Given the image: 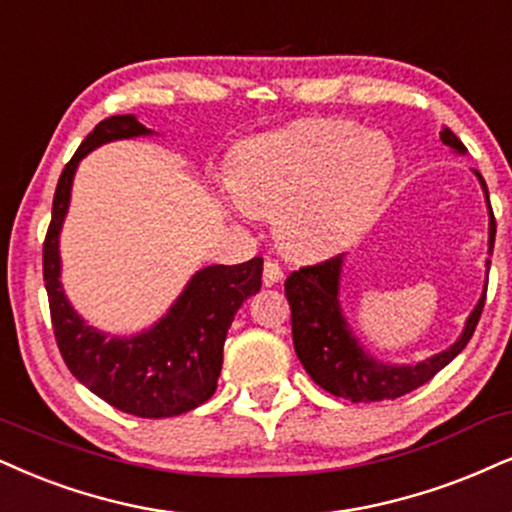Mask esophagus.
<instances>
[{
    "label": "esophagus",
    "instance_id": "esophagus-1",
    "mask_svg": "<svg viewBox=\"0 0 512 512\" xmlns=\"http://www.w3.org/2000/svg\"><path fill=\"white\" fill-rule=\"evenodd\" d=\"M282 277H285V270H282L280 263L273 261V258H266V263H263V285L273 287Z\"/></svg>",
    "mask_w": 512,
    "mask_h": 512
}]
</instances>
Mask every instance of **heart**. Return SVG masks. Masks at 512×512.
Instances as JSON below:
<instances>
[{
	"label": "heart",
	"instance_id": "obj_1",
	"mask_svg": "<svg viewBox=\"0 0 512 512\" xmlns=\"http://www.w3.org/2000/svg\"><path fill=\"white\" fill-rule=\"evenodd\" d=\"M394 175L382 135L346 121H306L251 140L237 154L232 197L239 208L273 213L292 256H323L372 218Z\"/></svg>",
	"mask_w": 512,
	"mask_h": 512
}]
</instances>
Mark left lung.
<instances>
[{
    "label": "left lung",
    "instance_id": "8db88e82",
    "mask_svg": "<svg viewBox=\"0 0 512 512\" xmlns=\"http://www.w3.org/2000/svg\"><path fill=\"white\" fill-rule=\"evenodd\" d=\"M441 140L465 154V144L458 140L449 128L441 130ZM484 194L489 201V189L482 175ZM489 249H494L496 239V218L489 204ZM342 254L327 258V261L304 266L294 270L285 280V296L292 308V337L294 349L315 384L334 396H342L353 403L399 399L413 389L430 382L437 372L449 365L460 351L468 346L475 334V327L482 318L484 301H487V287L482 299L470 313L465 330L451 349L437 353L418 365H384L363 351L356 342L351 327L346 325L342 308H339V270H342ZM491 266V261H487Z\"/></svg>",
    "mask_w": 512,
    "mask_h": 512
}]
</instances>
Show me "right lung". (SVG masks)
<instances>
[{
  "label": "right lung",
  "instance_id": "right-lung-1",
  "mask_svg": "<svg viewBox=\"0 0 512 512\" xmlns=\"http://www.w3.org/2000/svg\"><path fill=\"white\" fill-rule=\"evenodd\" d=\"M149 132L135 116H111L82 140L56 185L52 223L42 246V273L54 337L68 370L113 408L156 420L187 413L213 396L227 330L239 306L261 289L263 258L199 270L166 318L132 339H106V334L82 323L59 282V232L75 168L99 144Z\"/></svg>",
  "mask_w": 512,
  "mask_h": 512
}]
</instances>
